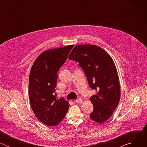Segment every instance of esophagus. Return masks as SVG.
I'll return each instance as SVG.
<instances>
[{
	"mask_svg": "<svg viewBox=\"0 0 147 147\" xmlns=\"http://www.w3.org/2000/svg\"><path fill=\"white\" fill-rule=\"evenodd\" d=\"M75 102H76L77 103H81L82 102V99H81V98H79V99H77L75 100Z\"/></svg>",
	"mask_w": 147,
	"mask_h": 147,
	"instance_id": "1",
	"label": "esophagus"
}]
</instances>
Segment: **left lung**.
I'll list each match as a JSON object with an SVG mask.
<instances>
[{
	"instance_id": "obj_1",
	"label": "left lung",
	"mask_w": 147,
	"mask_h": 147,
	"mask_svg": "<svg viewBox=\"0 0 147 147\" xmlns=\"http://www.w3.org/2000/svg\"><path fill=\"white\" fill-rule=\"evenodd\" d=\"M83 69L91 88L96 94L90 98L94 106L90 117L98 123L108 120L117 107L120 98L119 76L111 56L94 45H76L69 56Z\"/></svg>"
}]
</instances>
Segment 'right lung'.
I'll return each instance as SVG.
<instances>
[{
	"instance_id": "right-lung-1",
	"label": "right lung",
	"mask_w": 147,
	"mask_h": 147,
	"mask_svg": "<svg viewBox=\"0 0 147 147\" xmlns=\"http://www.w3.org/2000/svg\"><path fill=\"white\" fill-rule=\"evenodd\" d=\"M74 45L48 49L34 62L29 76L28 95L36 117L48 126L60 123L67 113L69 103L55 93L57 71L64 64Z\"/></svg>"
}]
</instances>
